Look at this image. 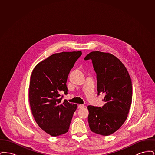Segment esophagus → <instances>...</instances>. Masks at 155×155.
<instances>
[{"instance_id": "esophagus-1", "label": "esophagus", "mask_w": 155, "mask_h": 155, "mask_svg": "<svg viewBox=\"0 0 155 155\" xmlns=\"http://www.w3.org/2000/svg\"><path fill=\"white\" fill-rule=\"evenodd\" d=\"M78 109L84 108V107H85V106H84V105H83V104H79V105L78 106Z\"/></svg>"}]
</instances>
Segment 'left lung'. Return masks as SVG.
I'll use <instances>...</instances> for the list:
<instances>
[{
	"label": "left lung",
	"mask_w": 155,
	"mask_h": 155,
	"mask_svg": "<svg viewBox=\"0 0 155 155\" xmlns=\"http://www.w3.org/2000/svg\"><path fill=\"white\" fill-rule=\"evenodd\" d=\"M84 59L92 60L97 94H105L106 103L102 107H87L89 128L94 133L107 136L117 131L128 117L133 96L131 77L122 62L109 53L91 52Z\"/></svg>",
	"instance_id": "1"
}]
</instances>
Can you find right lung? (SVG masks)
Masks as SVG:
<instances>
[{
    "instance_id": "obj_1",
    "label": "right lung",
    "mask_w": 155,
    "mask_h": 155,
    "mask_svg": "<svg viewBox=\"0 0 155 155\" xmlns=\"http://www.w3.org/2000/svg\"><path fill=\"white\" fill-rule=\"evenodd\" d=\"M81 51L54 53L37 64L30 77L29 102L37 124L45 133L57 137L67 133L77 105L61 101L67 94L68 75Z\"/></svg>"
}]
</instances>
